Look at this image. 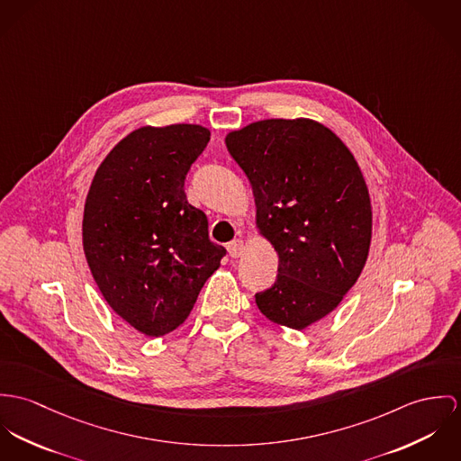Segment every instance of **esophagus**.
<instances>
[{
	"label": "esophagus",
	"mask_w": 461,
	"mask_h": 461,
	"mask_svg": "<svg viewBox=\"0 0 461 461\" xmlns=\"http://www.w3.org/2000/svg\"><path fill=\"white\" fill-rule=\"evenodd\" d=\"M244 249H246V244L240 239H235V240H231L228 244V253H230L231 258H240V256L244 255Z\"/></svg>",
	"instance_id": "obj_1"
}]
</instances>
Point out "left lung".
<instances>
[{"label": "left lung", "instance_id": "8db88e82", "mask_svg": "<svg viewBox=\"0 0 461 461\" xmlns=\"http://www.w3.org/2000/svg\"><path fill=\"white\" fill-rule=\"evenodd\" d=\"M253 185L256 230L279 256L256 306L295 330L332 312L357 283L371 244V198L348 147L311 118H268L226 134Z\"/></svg>", "mask_w": 461, "mask_h": 461}]
</instances>
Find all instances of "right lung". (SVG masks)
<instances>
[{
  "label": "right lung",
  "instance_id": "add662e5",
  "mask_svg": "<svg viewBox=\"0 0 461 461\" xmlns=\"http://www.w3.org/2000/svg\"><path fill=\"white\" fill-rule=\"evenodd\" d=\"M198 123L145 125L105 155L83 213V248L109 307L145 336L187 320L226 255L208 237L206 215L189 205L184 182L205 150Z\"/></svg>",
  "mask_w": 461,
  "mask_h": 461
}]
</instances>
